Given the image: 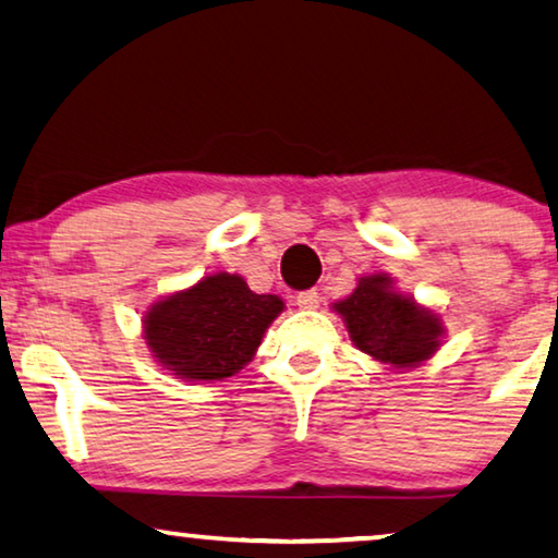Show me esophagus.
<instances>
[{
  "mask_svg": "<svg viewBox=\"0 0 558 558\" xmlns=\"http://www.w3.org/2000/svg\"><path fill=\"white\" fill-rule=\"evenodd\" d=\"M318 290H303V293L295 295V303L303 311H313V307H318Z\"/></svg>",
  "mask_w": 558,
  "mask_h": 558,
  "instance_id": "esophagus-1",
  "label": "esophagus"
}]
</instances>
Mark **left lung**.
I'll return each mask as SVG.
<instances>
[{
  "label": "left lung",
  "instance_id": "left-lung-1",
  "mask_svg": "<svg viewBox=\"0 0 558 558\" xmlns=\"http://www.w3.org/2000/svg\"><path fill=\"white\" fill-rule=\"evenodd\" d=\"M348 336L359 351L393 368H413L438 351L444 323L428 307L393 290L384 272L359 280L351 295L338 301Z\"/></svg>",
  "mask_w": 558,
  "mask_h": 558
}]
</instances>
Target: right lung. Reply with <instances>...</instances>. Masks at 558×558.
<instances>
[{
  "label": "right lung",
  "instance_id": "right-lung-1",
  "mask_svg": "<svg viewBox=\"0 0 558 558\" xmlns=\"http://www.w3.org/2000/svg\"><path fill=\"white\" fill-rule=\"evenodd\" d=\"M280 313L278 295H257L240 276L215 272L149 307L145 340L174 376L222 380L251 363Z\"/></svg>",
  "mask_w": 558,
  "mask_h": 558
}]
</instances>
